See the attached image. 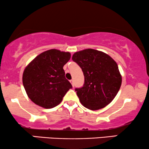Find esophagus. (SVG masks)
Segmentation results:
<instances>
[{"instance_id": "34e87169", "label": "esophagus", "mask_w": 149, "mask_h": 149, "mask_svg": "<svg viewBox=\"0 0 149 149\" xmlns=\"http://www.w3.org/2000/svg\"><path fill=\"white\" fill-rule=\"evenodd\" d=\"M70 83H71V84H72V86L74 87V81H73V79H72V80H70Z\"/></svg>"}]
</instances>
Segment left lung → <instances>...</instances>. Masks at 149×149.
I'll list each match as a JSON object with an SVG mask.
<instances>
[{
    "label": "left lung",
    "mask_w": 149,
    "mask_h": 149,
    "mask_svg": "<svg viewBox=\"0 0 149 149\" xmlns=\"http://www.w3.org/2000/svg\"><path fill=\"white\" fill-rule=\"evenodd\" d=\"M72 59L82 69L85 78L84 86L75 89L81 103L98 110L111 103L122 84L116 62L107 54L92 49L76 52Z\"/></svg>",
    "instance_id": "1"
}]
</instances>
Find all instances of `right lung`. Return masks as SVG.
I'll use <instances>...</instances> for the list:
<instances>
[{
	"label": "right lung",
	"mask_w": 149,
	"mask_h": 149,
	"mask_svg": "<svg viewBox=\"0 0 149 149\" xmlns=\"http://www.w3.org/2000/svg\"><path fill=\"white\" fill-rule=\"evenodd\" d=\"M70 56L69 52L51 49L37 56L25 68L23 86L35 104L46 109L56 107L72 88L63 69Z\"/></svg>",
	"instance_id": "obj_1"
}]
</instances>
